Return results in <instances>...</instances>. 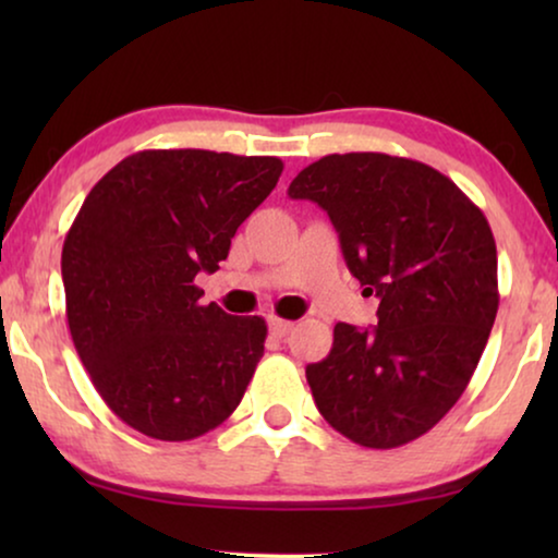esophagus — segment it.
I'll return each instance as SVG.
<instances>
[{"mask_svg":"<svg viewBox=\"0 0 558 558\" xmlns=\"http://www.w3.org/2000/svg\"><path fill=\"white\" fill-rule=\"evenodd\" d=\"M269 330L274 338H287V335L294 330V323H287V319H279V317H269Z\"/></svg>","mask_w":558,"mask_h":558,"instance_id":"obj_1","label":"esophagus"}]
</instances>
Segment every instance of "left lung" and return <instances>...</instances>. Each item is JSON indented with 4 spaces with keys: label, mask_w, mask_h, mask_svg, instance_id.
I'll list each match as a JSON object with an SVG mask.
<instances>
[{
    "label": "left lung",
    "mask_w": 558,
    "mask_h": 558,
    "mask_svg": "<svg viewBox=\"0 0 558 558\" xmlns=\"http://www.w3.org/2000/svg\"><path fill=\"white\" fill-rule=\"evenodd\" d=\"M289 197L330 216L378 325H335L307 365L325 422L361 447L393 449L432 429L468 388L498 315V251L483 210L434 167L380 151L327 155Z\"/></svg>",
    "instance_id": "8db88e82"
}]
</instances>
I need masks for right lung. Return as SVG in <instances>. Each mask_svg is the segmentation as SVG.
<instances>
[{
    "instance_id": "add662e5",
    "label": "right lung",
    "mask_w": 558,
    "mask_h": 558,
    "mask_svg": "<svg viewBox=\"0 0 558 558\" xmlns=\"http://www.w3.org/2000/svg\"><path fill=\"white\" fill-rule=\"evenodd\" d=\"M279 157L144 149L83 201L63 243L65 315L96 391L132 429L187 441L239 407L264 355L262 317L201 304V271L277 187Z\"/></svg>"
}]
</instances>
